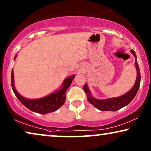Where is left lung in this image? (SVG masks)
I'll list each match as a JSON object with an SVG mask.
<instances>
[{"label": "left lung", "mask_w": 151, "mask_h": 151, "mask_svg": "<svg viewBox=\"0 0 151 151\" xmlns=\"http://www.w3.org/2000/svg\"><path fill=\"white\" fill-rule=\"evenodd\" d=\"M131 53L135 57V66L137 69V79L133 87L130 89L128 92H126L124 95L118 96L115 98H110L108 99H96L94 98L91 95L89 88L88 87V85L86 83L84 84L83 90L87 94V99L88 101L94 106V107L97 108L101 111H116V110L121 109L124 106H127L135 96L136 94L137 93L140 86V81H141V76H140V71L139 65L137 61V56L135 55V52L133 50H130Z\"/></svg>", "instance_id": "left-lung-1"}]
</instances>
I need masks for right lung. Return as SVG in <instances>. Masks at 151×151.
<instances>
[{"label": "right lung", "mask_w": 151, "mask_h": 151, "mask_svg": "<svg viewBox=\"0 0 151 151\" xmlns=\"http://www.w3.org/2000/svg\"><path fill=\"white\" fill-rule=\"evenodd\" d=\"M17 57V55H16L14 59H16ZM74 77L75 75H72L65 79L63 83V87L57 92H53L49 95L44 96L43 98H40V99H28L22 96L15 89L14 85V73L12 70V88L15 95L17 96L23 105L31 111L44 114L55 112L63 105L66 98V91L71 84Z\"/></svg>", "instance_id": "right-lung-1"}]
</instances>
